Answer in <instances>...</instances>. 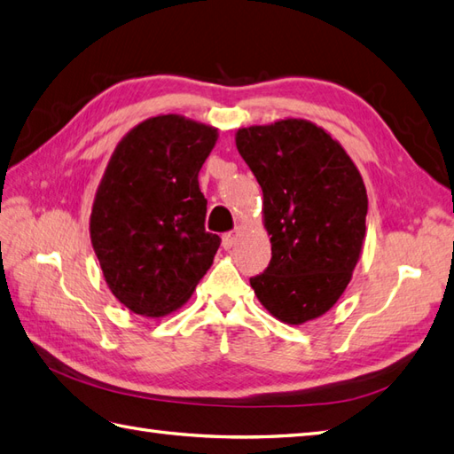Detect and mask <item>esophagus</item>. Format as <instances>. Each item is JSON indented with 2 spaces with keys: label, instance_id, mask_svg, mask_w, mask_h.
I'll use <instances>...</instances> for the list:
<instances>
[{
  "label": "esophagus",
  "instance_id": "34e87169",
  "mask_svg": "<svg viewBox=\"0 0 454 454\" xmlns=\"http://www.w3.org/2000/svg\"><path fill=\"white\" fill-rule=\"evenodd\" d=\"M238 238H239V231H238V230L226 231V234L223 236V247H224V249H231V247H234L236 241H238Z\"/></svg>",
  "mask_w": 454,
  "mask_h": 454
}]
</instances>
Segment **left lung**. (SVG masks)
Instances as JSON below:
<instances>
[{"label": "left lung", "mask_w": 454, "mask_h": 454, "mask_svg": "<svg viewBox=\"0 0 454 454\" xmlns=\"http://www.w3.org/2000/svg\"><path fill=\"white\" fill-rule=\"evenodd\" d=\"M236 146L262 189L272 249L251 288L282 323L317 319L339 301L362 255L364 179L342 145L308 120L241 128Z\"/></svg>", "instance_id": "1"}]
</instances>
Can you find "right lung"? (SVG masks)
Masks as SVG:
<instances>
[{"mask_svg":"<svg viewBox=\"0 0 454 454\" xmlns=\"http://www.w3.org/2000/svg\"><path fill=\"white\" fill-rule=\"evenodd\" d=\"M218 129L168 114L115 146L97 189L90 241L108 288L129 311L164 317L192 298L220 238L205 230L199 170Z\"/></svg>","mask_w":454,"mask_h":454,"instance_id":"right-lung-1","label":"right lung"}]
</instances>
